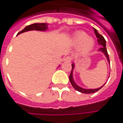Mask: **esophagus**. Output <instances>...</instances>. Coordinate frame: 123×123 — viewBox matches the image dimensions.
Listing matches in <instances>:
<instances>
[{"label": "esophagus", "mask_w": 123, "mask_h": 123, "mask_svg": "<svg viewBox=\"0 0 123 123\" xmlns=\"http://www.w3.org/2000/svg\"><path fill=\"white\" fill-rule=\"evenodd\" d=\"M72 57L70 56H66L65 58L64 59V61H67V62H70L72 61Z\"/></svg>", "instance_id": "1"}]
</instances>
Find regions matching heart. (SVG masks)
<instances>
[{
    "label": "heart",
    "mask_w": 123,
    "mask_h": 123,
    "mask_svg": "<svg viewBox=\"0 0 123 123\" xmlns=\"http://www.w3.org/2000/svg\"><path fill=\"white\" fill-rule=\"evenodd\" d=\"M72 43L75 47H78L81 53L86 54L92 51L95 45L93 39L89 37L84 31H78L73 35Z\"/></svg>",
    "instance_id": "obj_1"
}]
</instances>
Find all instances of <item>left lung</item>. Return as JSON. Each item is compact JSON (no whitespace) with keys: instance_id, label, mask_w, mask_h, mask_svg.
<instances>
[{"instance_id":"left-lung-1","label":"left lung","mask_w":123,"mask_h":123,"mask_svg":"<svg viewBox=\"0 0 123 123\" xmlns=\"http://www.w3.org/2000/svg\"><path fill=\"white\" fill-rule=\"evenodd\" d=\"M94 31H95V36L97 37L98 38V43L99 45H101V47L99 50L100 51H102L103 53L105 54V55L106 58L107 59V61L109 62V55L107 53V49H106V41L105 39H104L103 36L101 35H100L99 33L98 32V31L97 30H95L94 29ZM74 64H72V70H71V72H70V74L69 76V80L70 82L71 83V84L73 86V88H74L76 90L78 91V92H80L81 93H95L96 92H98V90H99L101 88H102L103 86H101V88H98V89H90V90H86V89H84V88H82L79 87L78 86H77L76 84V83L74 82V81L73 80V78H72V70L74 69Z\"/></svg>"}]
</instances>
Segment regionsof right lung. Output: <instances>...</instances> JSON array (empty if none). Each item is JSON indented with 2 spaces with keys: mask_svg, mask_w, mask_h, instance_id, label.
<instances>
[{
  "mask_svg": "<svg viewBox=\"0 0 123 123\" xmlns=\"http://www.w3.org/2000/svg\"><path fill=\"white\" fill-rule=\"evenodd\" d=\"M48 27V24H46V23H37V24H33L30 25L26 26L24 30L20 31V32L18 33L20 34L23 32H25V31H31V30H38V31H45L47 29Z\"/></svg>",
  "mask_w": 123,
  "mask_h": 123,
  "instance_id": "right-lung-1",
  "label": "right lung"
}]
</instances>
